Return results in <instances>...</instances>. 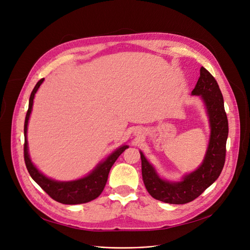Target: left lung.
Returning a JSON list of instances; mask_svg holds the SVG:
<instances>
[{"mask_svg":"<svg viewBox=\"0 0 250 250\" xmlns=\"http://www.w3.org/2000/svg\"><path fill=\"white\" fill-rule=\"evenodd\" d=\"M192 94L203 99L211 129L207 152L199 168L185 175L181 182L164 181L141 152L146 188L153 198L169 204H186L195 200L218 178L226 161L229 125L224 98L216 80L203 66L200 68V77Z\"/></svg>","mask_w":250,"mask_h":250,"instance_id":"left-lung-1","label":"left lung"}]
</instances>
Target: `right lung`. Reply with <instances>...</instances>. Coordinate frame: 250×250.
<instances>
[{
    "mask_svg": "<svg viewBox=\"0 0 250 250\" xmlns=\"http://www.w3.org/2000/svg\"><path fill=\"white\" fill-rule=\"evenodd\" d=\"M44 81V78L40 80L36 84L35 88L31 93L28 103V109L25 116L24 121V146H23V153H24V162L27 168V171L29 175L32 176L34 181L41 187L44 191L51 197L53 200L62 203V204H82L90 202L94 199H96L99 195L102 194L104 188L105 187L107 176L109 170L116 162L118 157L121 155L128 146H122L118 147L116 151L109 155L104 161L99 163L94 170L88 174L87 176L77 179V181L72 182H57L53 181L51 178H48L43 173L40 172L35 165L32 163L31 159H29L28 149H27V139H26V132H27V123L29 115L32 113L34 97L41 85Z\"/></svg>",
    "mask_w": 250,
    "mask_h": 250,
    "instance_id": "add662e5",
    "label": "right lung"
}]
</instances>
